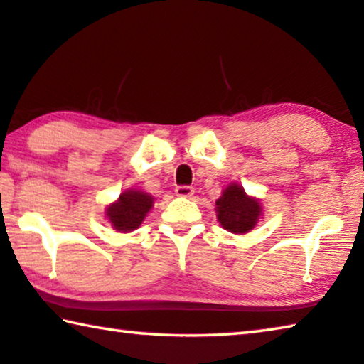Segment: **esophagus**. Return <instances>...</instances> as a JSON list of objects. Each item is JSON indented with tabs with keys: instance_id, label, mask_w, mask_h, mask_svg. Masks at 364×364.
Instances as JSON below:
<instances>
[{
	"instance_id": "1",
	"label": "esophagus",
	"mask_w": 364,
	"mask_h": 364,
	"mask_svg": "<svg viewBox=\"0 0 364 364\" xmlns=\"http://www.w3.org/2000/svg\"><path fill=\"white\" fill-rule=\"evenodd\" d=\"M193 192H195V188L190 186H177L176 187V195H178V197H192Z\"/></svg>"
}]
</instances>
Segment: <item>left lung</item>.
Listing matches in <instances>:
<instances>
[{
  "label": "left lung",
  "mask_w": 364,
  "mask_h": 364,
  "mask_svg": "<svg viewBox=\"0 0 364 364\" xmlns=\"http://www.w3.org/2000/svg\"><path fill=\"white\" fill-rule=\"evenodd\" d=\"M260 203L255 198L245 195L244 188L232 183L225 192L221 198L216 201L218 221L221 226L234 234H244L252 229L260 216Z\"/></svg>",
  "instance_id": "8db88e82"
}]
</instances>
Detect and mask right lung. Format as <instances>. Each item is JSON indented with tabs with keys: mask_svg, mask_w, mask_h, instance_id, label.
<instances>
[{
	"mask_svg": "<svg viewBox=\"0 0 364 364\" xmlns=\"http://www.w3.org/2000/svg\"><path fill=\"white\" fill-rule=\"evenodd\" d=\"M153 206V198L139 190H128L122 193L119 201L112 203L107 211V218L117 231L128 232L141 225L144 216Z\"/></svg>",
	"mask_w": 364,
	"mask_h": 364,
	"instance_id": "obj_1",
	"label": "right lung"
}]
</instances>
